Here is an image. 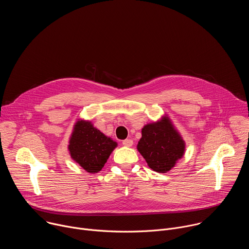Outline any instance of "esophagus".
Masks as SVG:
<instances>
[{
  "label": "esophagus",
  "mask_w": 249,
  "mask_h": 249,
  "mask_svg": "<svg viewBox=\"0 0 249 249\" xmlns=\"http://www.w3.org/2000/svg\"><path fill=\"white\" fill-rule=\"evenodd\" d=\"M122 144H123V146H125V147H132L133 141L130 140V139H126V140H124V141L122 142Z\"/></svg>",
  "instance_id": "esophagus-1"
}]
</instances>
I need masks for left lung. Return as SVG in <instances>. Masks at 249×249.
<instances>
[{
	"label": "left lung",
	"mask_w": 249,
	"mask_h": 249,
	"mask_svg": "<svg viewBox=\"0 0 249 249\" xmlns=\"http://www.w3.org/2000/svg\"><path fill=\"white\" fill-rule=\"evenodd\" d=\"M137 150L153 170L164 173L174 167L185 153V142L167 115L142 129Z\"/></svg>",
	"instance_id": "1"
}]
</instances>
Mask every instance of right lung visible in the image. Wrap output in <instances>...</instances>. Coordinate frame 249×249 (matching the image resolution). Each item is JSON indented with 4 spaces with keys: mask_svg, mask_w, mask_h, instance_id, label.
Segmentation results:
<instances>
[{
    "mask_svg": "<svg viewBox=\"0 0 249 249\" xmlns=\"http://www.w3.org/2000/svg\"><path fill=\"white\" fill-rule=\"evenodd\" d=\"M116 147V142L101 133L90 121L79 119L71 134L68 150L71 158L86 171L96 173Z\"/></svg>",
    "mask_w": 249,
    "mask_h": 249,
    "instance_id": "obj_1",
    "label": "right lung"
}]
</instances>
